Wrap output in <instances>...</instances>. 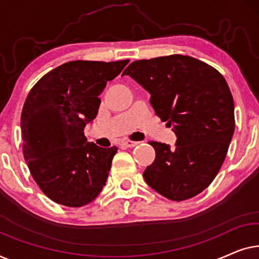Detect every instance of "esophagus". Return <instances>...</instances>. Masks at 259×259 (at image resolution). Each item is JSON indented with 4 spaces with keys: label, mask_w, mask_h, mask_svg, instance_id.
I'll return each mask as SVG.
<instances>
[{
    "label": "esophagus",
    "mask_w": 259,
    "mask_h": 259,
    "mask_svg": "<svg viewBox=\"0 0 259 259\" xmlns=\"http://www.w3.org/2000/svg\"><path fill=\"white\" fill-rule=\"evenodd\" d=\"M138 144H139L138 141H132V140H128V139L121 141V145H122V146H125V147H134V146H137Z\"/></svg>",
    "instance_id": "1"
}]
</instances>
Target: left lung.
<instances>
[{"label": "left lung", "instance_id": "left-lung-1", "mask_svg": "<svg viewBox=\"0 0 259 259\" xmlns=\"http://www.w3.org/2000/svg\"><path fill=\"white\" fill-rule=\"evenodd\" d=\"M151 94V105L177 136L176 148L151 141L155 159L144 178L173 201L196 197L218 175L235 132V104L224 76L191 56L138 60L123 70Z\"/></svg>", "mask_w": 259, "mask_h": 259}]
</instances>
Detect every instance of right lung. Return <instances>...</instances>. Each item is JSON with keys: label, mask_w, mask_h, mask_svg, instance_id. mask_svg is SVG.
<instances>
[{"label": "right lung", "mask_w": 259, "mask_h": 259, "mask_svg": "<svg viewBox=\"0 0 259 259\" xmlns=\"http://www.w3.org/2000/svg\"><path fill=\"white\" fill-rule=\"evenodd\" d=\"M128 62H66L28 94L21 113L23 157L35 183L55 203L81 207L105 186L118 147L90 144L83 130L98 114L107 81Z\"/></svg>", "instance_id": "add662e5"}]
</instances>
